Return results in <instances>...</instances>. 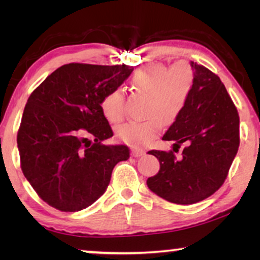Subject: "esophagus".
Returning <instances> with one entry per match:
<instances>
[{"label":"esophagus","mask_w":260,"mask_h":260,"mask_svg":"<svg viewBox=\"0 0 260 260\" xmlns=\"http://www.w3.org/2000/svg\"><path fill=\"white\" fill-rule=\"evenodd\" d=\"M143 155L144 151L141 150V149H133V150H131V156H133V157H140V156Z\"/></svg>","instance_id":"obj_1"}]
</instances>
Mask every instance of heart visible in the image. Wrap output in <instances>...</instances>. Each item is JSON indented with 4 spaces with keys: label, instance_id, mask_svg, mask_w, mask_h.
Returning <instances> with one entry per match:
<instances>
[{
    "label": "heart",
    "instance_id": "b5f03b06",
    "mask_svg": "<svg viewBox=\"0 0 260 260\" xmlns=\"http://www.w3.org/2000/svg\"><path fill=\"white\" fill-rule=\"evenodd\" d=\"M140 93L148 95L143 122H131L117 129V136L131 147H147L151 144L167 125L175 123L183 112L193 92L195 73L186 62L173 67L150 65L136 71L130 80ZM124 97L120 88L110 91L101 102L105 118L111 123H119L124 118Z\"/></svg>",
    "mask_w": 260,
    "mask_h": 260
}]
</instances>
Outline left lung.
Instances as JSON below:
<instances>
[{
  "label": "left lung",
  "mask_w": 260,
  "mask_h": 260,
  "mask_svg": "<svg viewBox=\"0 0 260 260\" xmlns=\"http://www.w3.org/2000/svg\"><path fill=\"white\" fill-rule=\"evenodd\" d=\"M194 88L183 112L167 131L173 151L151 150L159 170L149 189L177 205H191L214 194L225 182L239 148V115L225 85L205 66L190 61ZM184 144L183 155H173Z\"/></svg>",
  "instance_id": "1"
}]
</instances>
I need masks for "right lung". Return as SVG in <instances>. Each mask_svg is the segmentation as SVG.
I'll return each mask as SVG.
<instances>
[{
  "mask_svg": "<svg viewBox=\"0 0 260 260\" xmlns=\"http://www.w3.org/2000/svg\"><path fill=\"white\" fill-rule=\"evenodd\" d=\"M133 71L127 65L67 63L31 92L17 148L24 177L49 206L61 212L88 207L105 193L117 163L129 158L126 145L102 143L113 133L101 102Z\"/></svg>",
  "mask_w": 260,
  "mask_h": 260,
  "instance_id": "add662e5",
  "label": "right lung"
}]
</instances>
